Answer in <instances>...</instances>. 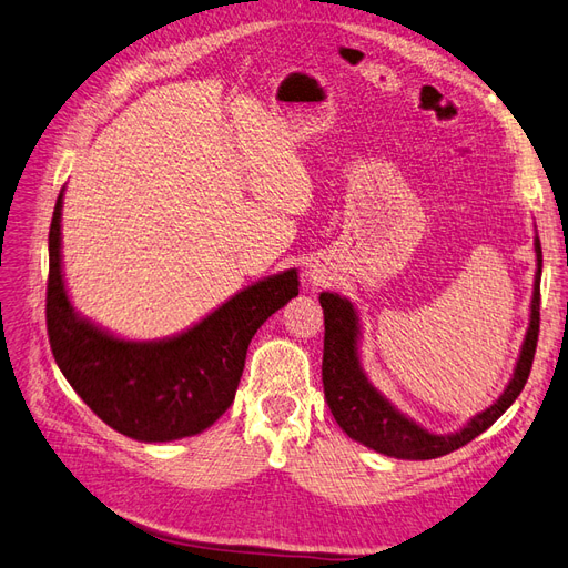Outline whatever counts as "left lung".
Masks as SVG:
<instances>
[{
    "instance_id": "left-lung-1",
    "label": "left lung",
    "mask_w": 568,
    "mask_h": 568,
    "mask_svg": "<svg viewBox=\"0 0 568 568\" xmlns=\"http://www.w3.org/2000/svg\"><path fill=\"white\" fill-rule=\"evenodd\" d=\"M537 252V273H535V293H532V307H530V326L526 343L518 357V365L514 372L511 384L506 386L501 398L473 417L456 434H432L423 427H417L413 419L403 417L394 405H390L379 390H376L365 372L359 369L357 357V314L353 304L333 295L322 293L318 302L324 307V362H322V379H324V398L328 408L336 417V423L351 439L365 444L384 456L394 458H408V460H429L450 454L475 436L489 429L504 410L511 405L518 394L526 386L537 336H540V275H542V250L540 240H535Z\"/></svg>"
}]
</instances>
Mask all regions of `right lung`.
Listing matches in <instances>:
<instances>
[{"mask_svg":"<svg viewBox=\"0 0 568 568\" xmlns=\"http://www.w3.org/2000/svg\"><path fill=\"white\" fill-rule=\"evenodd\" d=\"M62 194L50 225L48 336L57 367L105 425L139 442L199 434L221 417L256 328L297 297V271L242 290L178 338L129 343L83 322L67 297L60 258Z\"/></svg>","mask_w":568,"mask_h":568,"instance_id":"add662e5","label":"right lung"}]
</instances>
